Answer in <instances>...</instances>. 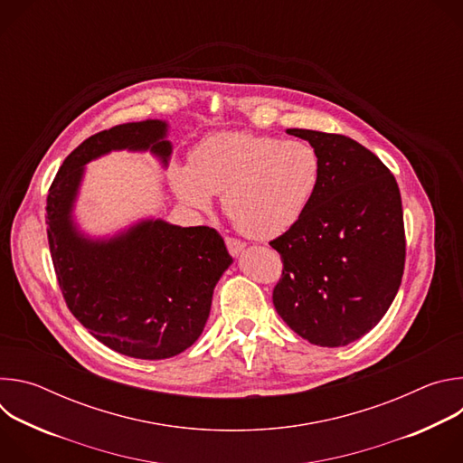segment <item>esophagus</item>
I'll return each mask as SVG.
<instances>
[{
    "mask_svg": "<svg viewBox=\"0 0 463 463\" xmlns=\"http://www.w3.org/2000/svg\"><path fill=\"white\" fill-rule=\"evenodd\" d=\"M225 245H227V249H229V252H231L232 256H238V254L243 250V247H245L240 240L231 238V236H225Z\"/></svg>",
    "mask_w": 463,
    "mask_h": 463,
    "instance_id": "34e87169",
    "label": "esophagus"
}]
</instances>
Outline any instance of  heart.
<instances>
[{
  "mask_svg": "<svg viewBox=\"0 0 463 463\" xmlns=\"http://www.w3.org/2000/svg\"><path fill=\"white\" fill-rule=\"evenodd\" d=\"M179 200L197 211L222 207L249 238L271 240L300 222L322 179V159L307 141L223 131L197 145L188 166L170 172Z\"/></svg>",
  "mask_w": 463,
  "mask_h": 463,
  "instance_id": "b5f03b06",
  "label": "heart"
}]
</instances>
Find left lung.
<instances>
[{"label":"left lung","mask_w":463,"mask_h":463,"mask_svg":"<svg viewBox=\"0 0 463 463\" xmlns=\"http://www.w3.org/2000/svg\"><path fill=\"white\" fill-rule=\"evenodd\" d=\"M288 134L318 150L322 179L300 222L269 241L284 263L273 304L309 343L346 346L383 318L402 286L400 186L375 154L346 136Z\"/></svg>","instance_id":"left-lung-1"}]
</instances>
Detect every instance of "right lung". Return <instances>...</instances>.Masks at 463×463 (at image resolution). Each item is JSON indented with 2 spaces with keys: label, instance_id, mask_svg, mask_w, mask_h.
I'll list each match as a JSON object with an SVG mask.
<instances>
[{
  "label": "right lung",
  "instance_id": "1",
  "mask_svg": "<svg viewBox=\"0 0 463 463\" xmlns=\"http://www.w3.org/2000/svg\"><path fill=\"white\" fill-rule=\"evenodd\" d=\"M166 122L118 124L79 145L47 194V240L60 291L70 311L108 348L136 359L174 357L202 335L213 291L232 263L211 227L148 220L108 241H91L71 211L84 165L111 150H152L166 163Z\"/></svg>",
  "mask_w": 463,
  "mask_h": 463
}]
</instances>
